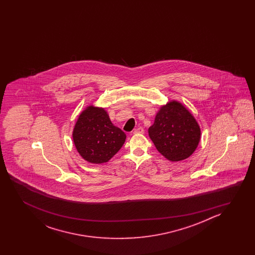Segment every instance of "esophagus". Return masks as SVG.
<instances>
[{
  "label": "esophagus",
  "instance_id": "1",
  "mask_svg": "<svg viewBox=\"0 0 255 255\" xmlns=\"http://www.w3.org/2000/svg\"><path fill=\"white\" fill-rule=\"evenodd\" d=\"M144 133V129L142 128H137L133 131V134H143Z\"/></svg>",
  "mask_w": 255,
  "mask_h": 255
}]
</instances>
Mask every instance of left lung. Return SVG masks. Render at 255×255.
<instances>
[{
  "instance_id": "left-lung-1",
  "label": "left lung",
  "mask_w": 255,
  "mask_h": 255,
  "mask_svg": "<svg viewBox=\"0 0 255 255\" xmlns=\"http://www.w3.org/2000/svg\"><path fill=\"white\" fill-rule=\"evenodd\" d=\"M148 135L157 151L176 162L194 153L201 140V128L185 106L171 100L157 111Z\"/></svg>"
}]
</instances>
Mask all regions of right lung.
Instances as JSON below:
<instances>
[{
	"instance_id": "right-lung-1",
	"label": "right lung",
	"mask_w": 255,
	"mask_h": 255,
	"mask_svg": "<svg viewBox=\"0 0 255 255\" xmlns=\"http://www.w3.org/2000/svg\"><path fill=\"white\" fill-rule=\"evenodd\" d=\"M76 150L93 164L109 161L125 143V133L111 122L103 108L88 106L82 111L73 129Z\"/></svg>"
}]
</instances>
